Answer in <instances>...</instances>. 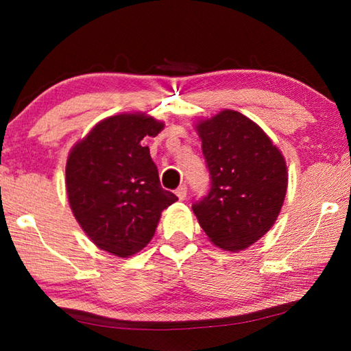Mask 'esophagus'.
Returning <instances> with one entry per match:
<instances>
[{
	"instance_id": "1",
	"label": "esophagus",
	"mask_w": 351,
	"mask_h": 351,
	"mask_svg": "<svg viewBox=\"0 0 351 351\" xmlns=\"http://www.w3.org/2000/svg\"><path fill=\"white\" fill-rule=\"evenodd\" d=\"M175 193H176V197L180 198V199L186 198V197H187V186H186V184H182V186L178 187Z\"/></svg>"
}]
</instances>
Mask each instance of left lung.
<instances>
[{
    "mask_svg": "<svg viewBox=\"0 0 351 351\" xmlns=\"http://www.w3.org/2000/svg\"><path fill=\"white\" fill-rule=\"evenodd\" d=\"M210 190L192 204L213 245L241 251L261 239L280 213L287 164L257 123L224 110L198 123Z\"/></svg>",
    "mask_w": 351,
    "mask_h": 351,
    "instance_id": "left-lung-1",
    "label": "left lung"
}]
</instances>
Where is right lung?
I'll return each mask as SVG.
<instances>
[{
    "instance_id": "1",
    "label": "right lung",
    "mask_w": 351,
    "mask_h": 351,
    "mask_svg": "<svg viewBox=\"0 0 351 351\" xmlns=\"http://www.w3.org/2000/svg\"><path fill=\"white\" fill-rule=\"evenodd\" d=\"M162 128L144 114L111 116L68 156L66 192L74 217L94 245L117 257L145 247L161 212L178 199L161 187L150 150L141 144Z\"/></svg>"
}]
</instances>
